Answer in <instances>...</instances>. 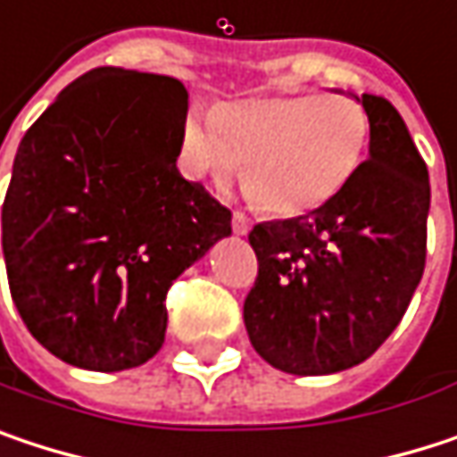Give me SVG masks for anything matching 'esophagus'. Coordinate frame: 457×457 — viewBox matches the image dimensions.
<instances>
[{
	"label": "esophagus",
	"instance_id": "obj_1",
	"mask_svg": "<svg viewBox=\"0 0 457 457\" xmlns=\"http://www.w3.org/2000/svg\"><path fill=\"white\" fill-rule=\"evenodd\" d=\"M232 229H235V235H248L251 220H248L243 212H235V214H232Z\"/></svg>",
	"mask_w": 457,
	"mask_h": 457
}]
</instances>
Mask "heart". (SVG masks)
Returning <instances> with one entry per match:
<instances>
[{
  "mask_svg": "<svg viewBox=\"0 0 457 457\" xmlns=\"http://www.w3.org/2000/svg\"><path fill=\"white\" fill-rule=\"evenodd\" d=\"M370 119L352 95H264L190 108L179 163L193 179H229L243 161L245 193L275 217H302L338 198L357 177Z\"/></svg>",
  "mask_w": 457,
  "mask_h": 457,
  "instance_id": "heart-1",
  "label": "heart"
}]
</instances>
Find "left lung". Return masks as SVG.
Segmentation results:
<instances>
[{
    "instance_id": "1",
    "label": "left lung",
    "mask_w": 457,
    "mask_h": 457,
    "mask_svg": "<svg viewBox=\"0 0 457 457\" xmlns=\"http://www.w3.org/2000/svg\"><path fill=\"white\" fill-rule=\"evenodd\" d=\"M370 147L330 204L248 232L259 275L243 320L253 349L294 376L368 360L400 325L426 264L428 171L397 108L357 97Z\"/></svg>"
}]
</instances>
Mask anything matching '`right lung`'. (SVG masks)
I'll return each instance as SVG.
<instances>
[{
    "label": "right lung",
    "mask_w": 457,
    "mask_h": 457,
    "mask_svg": "<svg viewBox=\"0 0 457 457\" xmlns=\"http://www.w3.org/2000/svg\"><path fill=\"white\" fill-rule=\"evenodd\" d=\"M182 81L95 68L21 139L2 206L12 302L68 365L127 370L166 336V294L232 214L177 169Z\"/></svg>",
    "instance_id": "obj_1"
}]
</instances>
